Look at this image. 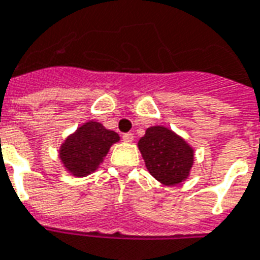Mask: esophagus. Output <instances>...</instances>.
I'll return each instance as SVG.
<instances>
[{"label":"esophagus","instance_id":"esophagus-1","mask_svg":"<svg viewBox=\"0 0 260 260\" xmlns=\"http://www.w3.org/2000/svg\"><path fill=\"white\" fill-rule=\"evenodd\" d=\"M122 140H124L125 143H131V142L134 140V135H132V134H124V135H122Z\"/></svg>","mask_w":260,"mask_h":260}]
</instances>
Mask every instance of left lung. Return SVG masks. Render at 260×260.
<instances>
[{"label":"left lung","instance_id":"1","mask_svg":"<svg viewBox=\"0 0 260 260\" xmlns=\"http://www.w3.org/2000/svg\"><path fill=\"white\" fill-rule=\"evenodd\" d=\"M138 146L148 172L159 183L176 185L189 176L193 150L173 131L161 125L150 126Z\"/></svg>","mask_w":260,"mask_h":260}]
</instances>
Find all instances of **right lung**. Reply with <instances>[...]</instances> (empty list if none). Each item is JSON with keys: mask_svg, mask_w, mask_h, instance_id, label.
Listing matches in <instances>:
<instances>
[{"mask_svg": "<svg viewBox=\"0 0 260 260\" xmlns=\"http://www.w3.org/2000/svg\"><path fill=\"white\" fill-rule=\"evenodd\" d=\"M120 140L118 134L106 129L101 122L88 121L65 139L59 158L65 169L77 177H84L98 169L112 144Z\"/></svg>", "mask_w": 260, "mask_h": 260, "instance_id": "add662e5", "label": "right lung"}]
</instances>
